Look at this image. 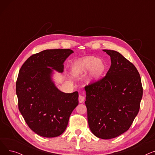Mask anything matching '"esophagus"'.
Here are the masks:
<instances>
[{
  "label": "esophagus",
  "mask_w": 155,
  "mask_h": 155,
  "mask_svg": "<svg viewBox=\"0 0 155 155\" xmlns=\"http://www.w3.org/2000/svg\"><path fill=\"white\" fill-rule=\"evenodd\" d=\"M85 101V97L82 95H79L78 97V101L80 103H82Z\"/></svg>",
  "instance_id": "34e87169"
}]
</instances>
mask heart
<instances>
[{
    "instance_id": "1",
    "label": "heart",
    "mask_w": 155,
    "mask_h": 155,
    "mask_svg": "<svg viewBox=\"0 0 155 155\" xmlns=\"http://www.w3.org/2000/svg\"><path fill=\"white\" fill-rule=\"evenodd\" d=\"M106 69V63L94 56L85 57L74 61L71 64L73 75H80L90 70V77L92 80L101 78Z\"/></svg>"
}]
</instances>
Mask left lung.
<instances>
[{"label": "left lung", "mask_w": 155, "mask_h": 155, "mask_svg": "<svg viewBox=\"0 0 155 155\" xmlns=\"http://www.w3.org/2000/svg\"><path fill=\"white\" fill-rule=\"evenodd\" d=\"M110 57L106 75L85 87L88 123L97 137L109 140L127 131L139 112L143 97L140 73L117 51L103 50Z\"/></svg>", "instance_id": "1"}]
</instances>
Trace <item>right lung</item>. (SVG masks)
I'll use <instances>...</instances> for the list:
<instances>
[{
	"label": "right lung",
	"mask_w": 155,
	"mask_h": 155,
	"mask_svg": "<svg viewBox=\"0 0 155 155\" xmlns=\"http://www.w3.org/2000/svg\"><path fill=\"white\" fill-rule=\"evenodd\" d=\"M73 53L70 49L44 50L31 56L19 70L16 82L19 110L29 128L41 136L61 135L78 104V92L60 91L51 78L53 70L63 71V63Z\"/></svg>",
	"instance_id": "add662e5"
}]
</instances>
